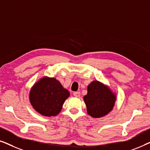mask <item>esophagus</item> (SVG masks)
Masks as SVG:
<instances>
[{"instance_id": "obj_1", "label": "esophagus", "mask_w": 150, "mask_h": 150, "mask_svg": "<svg viewBox=\"0 0 150 150\" xmlns=\"http://www.w3.org/2000/svg\"><path fill=\"white\" fill-rule=\"evenodd\" d=\"M74 96H75V97L76 98H79L80 97V96H81V92L80 91H76V92H74Z\"/></svg>"}]
</instances>
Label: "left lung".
Instances as JSON below:
<instances>
[{"label": "left lung", "instance_id": "obj_1", "mask_svg": "<svg viewBox=\"0 0 150 150\" xmlns=\"http://www.w3.org/2000/svg\"><path fill=\"white\" fill-rule=\"evenodd\" d=\"M115 99L109 88L98 81L88 85L87 94L84 96L87 113L94 118L101 117L112 110Z\"/></svg>", "mask_w": 150, "mask_h": 150}]
</instances>
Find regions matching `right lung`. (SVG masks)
Returning <instances> with one entry per match:
<instances>
[{
    "label": "right lung",
    "instance_id": "add662e5",
    "mask_svg": "<svg viewBox=\"0 0 150 150\" xmlns=\"http://www.w3.org/2000/svg\"><path fill=\"white\" fill-rule=\"evenodd\" d=\"M69 92L54 78L44 77L35 84L30 90V104L39 113L44 116H55L62 109Z\"/></svg>",
    "mask_w": 150,
    "mask_h": 150
}]
</instances>
